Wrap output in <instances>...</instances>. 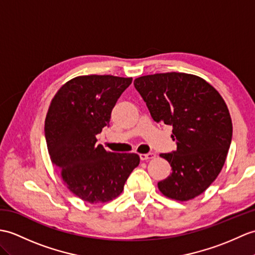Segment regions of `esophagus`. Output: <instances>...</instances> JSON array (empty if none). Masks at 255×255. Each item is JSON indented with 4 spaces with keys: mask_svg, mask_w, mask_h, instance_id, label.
I'll return each mask as SVG.
<instances>
[{
    "mask_svg": "<svg viewBox=\"0 0 255 255\" xmlns=\"http://www.w3.org/2000/svg\"><path fill=\"white\" fill-rule=\"evenodd\" d=\"M155 153H145V154H140L141 161H147V159L155 158Z\"/></svg>",
    "mask_w": 255,
    "mask_h": 255,
    "instance_id": "34e87169",
    "label": "esophagus"
}]
</instances>
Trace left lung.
I'll return each instance as SVG.
<instances>
[{
    "label": "left lung",
    "mask_w": 255,
    "mask_h": 255,
    "mask_svg": "<svg viewBox=\"0 0 255 255\" xmlns=\"http://www.w3.org/2000/svg\"><path fill=\"white\" fill-rule=\"evenodd\" d=\"M134 88L153 120L173 126L177 150L159 154L171 171L157 187L165 197L189 201L214 181L224 166L233 137V123L224 99L201 77L163 73L135 78Z\"/></svg>",
    "instance_id": "8db88e82"
}]
</instances>
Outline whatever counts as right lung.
<instances>
[{
    "label": "right lung",
    "instance_id": "obj_1",
    "mask_svg": "<svg viewBox=\"0 0 255 255\" xmlns=\"http://www.w3.org/2000/svg\"><path fill=\"white\" fill-rule=\"evenodd\" d=\"M132 78L112 75L78 76L52 99L44 133L52 163L69 191L88 203L116 199L140 157L114 153L97 144V134L110 125L112 110Z\"/></svg>",
    "mask_w": 255,
    "mask_h": 255
}]
</instances>
